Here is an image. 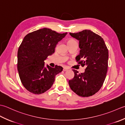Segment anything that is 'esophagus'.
<instances>
[{
  "mask_svg": "<svg viewBox=\"0 0 125 125\" xmlns=\"http://www.w3.org/2000/svg\"><path fill=\"white\" fill-rule=\"evenodd\" d=\"M67 70H68V68H66V67H64V68H63V71H67Z\"/></svg>",
  "mask_w": 125,
  "mask_h": 125,
  "instance_id": "esophagus-1",
  "label": "esophagus"
}]
</instances>
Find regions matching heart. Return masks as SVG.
<instances>
[{
  "instance_id": "obj_1",
  "label": "heart",
  "mask_w": 125,
  "mask_h": 125,
  "mask_svg": "<svg viewBox=\"0 0 125 125\" xmlns=\"http://www.w3.org/2000/svg\"><path fill=\"white\" fill-rule=\"evenodd\" d=\"M74 42V40H72V39L69 40H68V41L67 42V43H68V42Z\"/></svg>"
}]
</instances>
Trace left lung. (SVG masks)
Segmentation results:
<instances>
[{
    "mask_svg": "<svg viewBox=\"0 0 125 125\" xmlns=\"http://www.w3.org/2000/svg\"><path fill=\"white\" fill-rule=\"evenodd\" d=\"M70 34L79 42L80 53L75 59L86 68L81 73L73 70L74 77L68 83L77 95L88 97L98 92L105 81L108 68V49L103 38L91 30Z\"/></svg>",
    "mask_w": 125,
    "mask_h": 125,
    "instance_id": "1",
    "label": "left lung"
}]
</instances>
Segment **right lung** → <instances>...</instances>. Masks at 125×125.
<instances>
[{
  "label": "right lung",
  "mask_w": 125,
  "mask_h": 125,
  "mask_svg": "<svg viewBox=\"0 0 125 125\" xmlns=\"http://www.w3.org/2000/svg\"><path fill=\"white\" fill-rule=\"evenodd\" d=\"M67 34L43 28L24 37L18 51L17 68L22 84L31 93L40 94L49 90L55 75L62 71L57 65L46 67L44 61L54 53L58 42Z\"/></svg>",
  "instance_id": "right-lung-1"
}]
</instances>
